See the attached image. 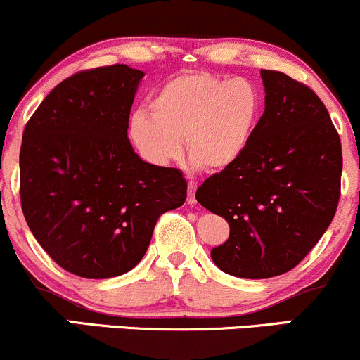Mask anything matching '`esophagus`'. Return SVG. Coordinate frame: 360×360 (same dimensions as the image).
<instances>
[{
    "label": "esophagus",
    "instance_id": "obj_1",
    "mask_svg": "<svg viewBox=\"0 0 360 360\" xmlns=\"http://www.w3.org/2000/svg\"><path fill=\"white\" fill-rule=\"evenodd\" d=\"M196 189H198L196 181H189V183H188V203L189 205L196 203V198H194V194H196Z\"/></svg>",
    "mask_w": 360,
    "mask_h": 360
}]
</instances>
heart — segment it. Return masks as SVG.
Instances as JSON below:
<instances>
[{
    "label": "heart",
    "instance_id": "1",
    "mask_svg": "<svg viewBox=\"0 0 360 360\" xmlns=\"http://www.w3.org/2000/svg\"><path fill=\"white\" fill-rule=\"evenodd\" d=\"M150 117L131 115L128 135L152 166H166L183 154L206 171L235 166L257 130L262 98L245 77L186 72L160 86L150 100Z\"/></svg>",
    "mask_w": 360,
    "mask_h": 360
}]
</instances>
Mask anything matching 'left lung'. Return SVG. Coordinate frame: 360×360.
Listing matches in <instances>:
<instances>
[{"mask_svg":"<svg viewBox=\"0 0 360 360\" xmlns=\"http://www.w3.org/2000/svg\"><path fill=\"white\" fill-rule=\"evenodd\" d=\"M266 110L243 157L198 188L196 200L229 221V240L212 249L223 272L245 279L284 274L335 217L342 146L328 111L308 86L260 71Z\"/></svg>","mask_w":360,"mask_h":360,"instance_id":"left-lung-1","label":"left lung"}]
</instances>
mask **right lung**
I'll use <instances>...</instances> for the list:
<instances>
[{"label":"right lung","instance_id":"1","mask_svg":"<svg viewBox=\"0 0 360 360\" xmlns=\"http://www.w3.org/2000/svg\"><path fill=\"white\" fill-rule=\"evenodd\" d=\"M142 77L125 64L74 74L25 127V220L42 249L79 278L108 279L134 269L160 214L186 201L183 172L146 162L128 140Z\"/></svg>","mask_w":360,"mask_h":360}]
</instances>
